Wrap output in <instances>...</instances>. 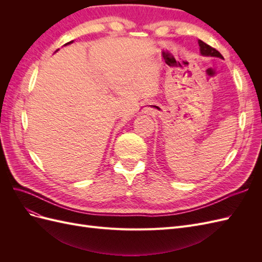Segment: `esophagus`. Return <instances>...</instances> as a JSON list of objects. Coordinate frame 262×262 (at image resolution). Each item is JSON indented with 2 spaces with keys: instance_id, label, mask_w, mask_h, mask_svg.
Returning <instances> with one entry per match:
<instances>
[{
  "instance_id": "1",
  "label": "esophagus",
  "mask_w": 262,
  "mask_h": 262,
  "mask_svg": "<svg viewBox=\"0 0 262 262\" xmlns=\"http://www.w3.org/2000/svg\"><path fill=\"white\" fill-rule=\"evenodd\" d=\"M147 109H148V106H147V104H145V102H143V104H142V105H141V107H140V113L146 112Z\"/></svg>"
}]
</instances>
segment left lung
I'll return each instance as SVG.
<instances>
[{
    "label": "left lung",
    "mask_w": 262,
    "mask_h": 262,
    "mask_svg": "<svg viewBox=\"0 0 262 262\" xmlns=\"http://www.w3.org/2000/svg\"><path fill=\"white\" fill-rule=\"evenodd\" d=\"M199 46H200V52L202 55H204V57H216V58L223 59V55H222L216 49L212 48L211 46L203 42L202 40H199Z\"/></svg>",
    "instance_id": "obj_1"
}]
</instances>
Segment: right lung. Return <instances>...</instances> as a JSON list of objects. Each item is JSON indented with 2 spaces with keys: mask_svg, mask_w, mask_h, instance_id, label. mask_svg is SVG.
<instances>
[{
  "mask_svg": "<svg viewBox=\"0 0 262 262\" xmlns=\"http://www.w3.org/2000/svg\"><path fill=\"white\" fill-rule=\"evenodd\" d=\"M71 42H72V41H70V42H68V43H66V45H69V43H71Z\"/></svg>",
  "mask_w": 262,
  "mask_h": 262,
  "instance_id": "obj_1",
  "label": "right lung"
}]
</instances>
